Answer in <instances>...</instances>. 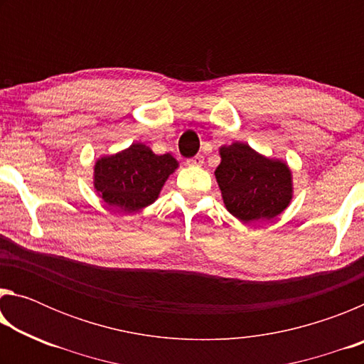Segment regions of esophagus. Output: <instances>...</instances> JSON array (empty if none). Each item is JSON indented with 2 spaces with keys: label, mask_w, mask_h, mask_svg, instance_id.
I'll use <instances>...</instances> for the list:
<instances>
[{
  "label": "esophagus",
  "mask_w": 364,
  "mask_h": 364,
  "mask_svg": "<svg viewBox=\"0 0 364 364\" xmlns=\"http://www.w3.org/2000/svg\"><path fill=\"white\" fill-rule=\"evenodd\" d=\"M186 164L191 165V167H199V165L204 164V157H202V156H196V157H193V159H188Z\"/></svg>",
  "instance_id": "obj_1"
}]
</instances>
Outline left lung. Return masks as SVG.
I'll list each match as a JSON object with an SVG mask.
<instances>
[{"instance_id":"8db88e82","label":"left lung","mask_w":364,"mask_h":364,"mask_svg":"<svg viewBox=\"0 0 364 364\" xmlns=\"http://www.w3.org/2000/svg\"><path fill=\"white\" fill-rule=\"evenodd\" d=\"M220 157L215 178L232 217L242 223L271 220L291 204L292 171L284 160L264 157L241 141L221 146Z\"/></svg>"}]
</instances>
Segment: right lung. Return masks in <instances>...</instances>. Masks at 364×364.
<instances>
[{
  "label": "right lung",
  "instance_id": "obj_1",
  "mask_svg": "<svg viewBox=\"0 0 364 364\" xmlns=\"http://www.w3.org/2000/svg\"><path fill=\"white\" fill-rule=\"evenodd\" d=\"M178 168L170 154L157 156L149 146L133 143L112 156L96 160L93 186L109 207L138 212L157 200L165 181Z\"/></svg>",
  "mask_w": 364,
  "mask_h": 364
}]
</instances>
